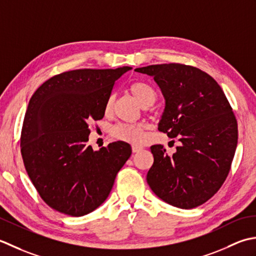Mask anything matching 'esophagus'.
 <instances>
[{"mask_svg": "<svg viewBox=\"0 0 256 256\" xmlns=\"http://www.w3.org/2000/svg\"><path fill=\"white\" fill-rule=\"evenodd\" d=\"M132 152H139L140 150H142V147H139V146H136V144L132 146Z\"/></svg>", "mask_w": 256, "mask_h": 256, "instance_id": "obj_1", "label": "esophagus"}]
</instances>
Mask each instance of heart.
<instances>
[{
    "label": "heart",
    "instance_id": "1",
    "mask_svg": "<svg viewBox=\"0 0 256 256\" xmlns=\"http://www.w3.org/2000/svg\"><path fill=\"white\" fill-rule=\"evenodd\" d=\"M130 92L132 95L138 99V102L142 104L144 107H149L152 105L157 99V92L147 82H134L130 85ZM114 100L116 97L114 95H110L106 100L105 104V112L110 114L114 106ZM146 130H147V124L144 122H136V124H118L112 127V134L114 138L118 140H122L129 144H139L144 142L146 138Z\"/></svg>",
    "mask_w": 256,
    "mask_h": 256
}]
</instances>
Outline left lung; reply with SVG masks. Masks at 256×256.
<instances>
[{
    "instance_id": "obj_1",
    "label": "left lung",
    "mask_w": 256,
    "mask_h": 256,
    "mask_svg": "<svg viewBox=\"0 0 256 256\" xmlns=\"http://www.w3.org/2000/svg\"><path fill=\"white\" fill-rule=\"evenodd\" d=\"M154 77L166 99L159 132L182 142L168 156L151 146L147 182L161 200L194 208L214 196L230 172L238 144V122L214 78L196 67L160 64L136 68Z\"/></svg>"
}]
</instances>
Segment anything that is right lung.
<instances>
[{"instance_id": "1", "label": "right lung", "mask_w": 256, "mask_h": 256, "mask_svg": "<svg viewBox=\"0 0 256 256\" xmlns=\"http://www.w3.org/2000/svg\"><path fill=\"white\" fill-rule=\"evenodd\" d=\"M130 70H75L55 75L34 92L26 110L20 154L42 199L72 216L95 210L107 199L130 144L88 146L90 124L105 116L114 82Z\"/></svg>"}]
</instances>
